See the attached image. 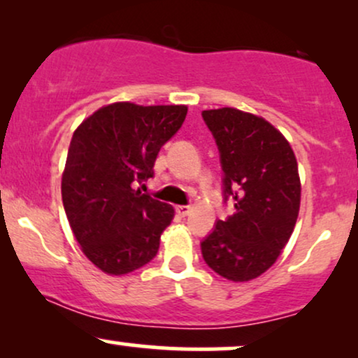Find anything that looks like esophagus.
I'll return each mask as SVG.
<instances>
[{
	"mask_svg": "<svg viewBox=\"0 0 358 358\" xmlns=\"http://www.w3.org/2000/svg\"><path fill=\"white\" fill-rule=\"evenodd\" d=\"M190 212L192 207H188V205H178V207H176V213H178L180 217H187Z\"/></svg>",
	"mask_w": 358,
	"mask_h": 358,
	"instance_id": "obj_1",
	"label": "esophagus"
}]
</instances>
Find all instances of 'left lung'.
I'll use <instances>...</instances> for the list:
<instances>
[{
    "mask_svg": "<svg viewBox=\"0 0 358 358\" xmlns=\"http://www.w3.org/2000/svg\"><path fill=\"white\" fill-rule=\"evenodd\" d=\"M202 116L220 151L225 199L236 202V213L202 242V254L222 278L245 282L278 261L294 231L301 202L296 156L264 117L236 108Z\"/></svg>",
    "mask_w": 358,
    "mask_h": 358,
    "instance_id": "left-lung-1",
    "label": "left lung"
}]
</instances>
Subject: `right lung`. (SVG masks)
I'll return each instance as SVG.
<instances>
[{"label":"right lung","mask_w":358,"mask_h":358,"mask_svg":"<svg viewBox=\"0 0 358 358\" xmlns=\"http://www.w3.org/2000/svg\"><path fill=\"white\" fill-rule=\"evenodd\" d=\"M187 106L113 102L73 131L62 173V200L85 257L109 276L129 274L156 256L175 217L171 205L134 190L153 176L159 150L180 129Z\"/></svg>","instance_id":"add662e5"}]
</instances>
